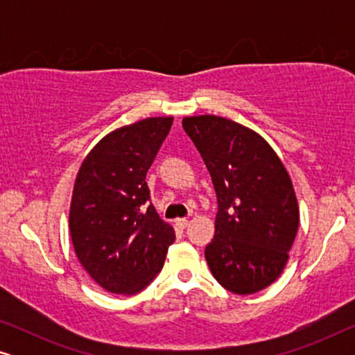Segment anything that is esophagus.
<instances>
[{
	"instance_id": "esophagus-1",
	"label": "esophagus",
	"mask_w": 355,
	"mask_h": 355,
	"mask_svg": "<svg viewBox=\"0 0 355 355\" xmlns=\"http://www.w3.org/2000/svg\"><path fill=\"white\" fill-rule=\"evenodd\" d=\"M176 225L181 227V230H186L187 225H189V221L186 220V218H179V220H176Z\"/></svg>"
}]
</instances>
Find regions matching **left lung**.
Listing matches in <instances>:
<instances>
[{
	"mask_svg": "<svg viewBox=\"0 0 355 355\" xmlns=\"http://www.w3.org/2000/svg\"><path fill=\"white\" fill-rule=\"evenodd\" d=\"M182 128L202 155L216 192L215 236L205 259L223 288L254 294L283 273L299 207L283 163L263 137L220 116H192Z\"/></svg>",
	"mask_w": 355,
	"mask_h": 355,
	"instance_id": "left-lung-1",
	"label": "left lung"
}]
</instances>
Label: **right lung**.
Wrapping results in <instances>:
<instances>
[{
	"mask_svg": "<svg viewBox=\"0 0 355 355\" xmlns=\"http://www.w3.org/2000/svg\"><path fill=\"white\" fill-rule=\"evenodd\" d=\"M173 118H147L95 145L77 174L69 230L87 273L114 294L142 291L163 268L173 227L158 216L145 181Z\"/></svg>",
	"mask_w": 355,
	"mask_h": 355,
	"instance_id": "right-lung-1",
	"label": "right lung"
}]
</instances>
